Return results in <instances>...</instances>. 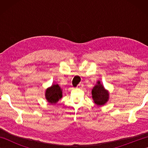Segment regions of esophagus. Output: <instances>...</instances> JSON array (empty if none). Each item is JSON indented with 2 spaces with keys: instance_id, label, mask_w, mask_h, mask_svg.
Returning a JSON list of instances; mask_svg holds the SVG:
<instances>
[{
  "instance_id": "34e87169",
  "label": "esophagus",
  "mask_w": 148,
  "mask_h": 148,
  "mask_svg": "<svg viewBox=\"0 0 148 148\" xmlns=\"http://www.w3.org/2000/svg\"><path fill=\"white\" fill-rule=\"evenodd\" d=\"M82 87H83V84L81 83H79V84H77V88H82Z\"/></svg>"
}]
</instances>
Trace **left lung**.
<instances>
[{
	"label": "left lung",
	"mask_w": 148,
	"mask_h": 148,
	"mask_svg": "<svg viewBox=\"0 0 148 148\" xmlns=\"http://www.w3.org/2000/svg\"><path fill=\"white\" fill-rule=\"evenodd\" d=\"M97 83L92 90V99L97 106H103L108 101L109 92L100 83V81H97Z\"/></svg>",
	"instance_id": "8db88e82"
}]
</instances>
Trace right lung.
<instances>
[{"mask_svg": "<svg viewBox=\"0 0 148 148\" xmlns=\"http://www.w3.org/2000/svg\"><path fill=\"white\" fill-rule=\"evenodd\" d=\"M45 97L49 103L55 104L62 97V90L58 84H53L46 89Z\"/></svg>", "mask_w": 148, "mask_h": 148, "instance_id": "right-lung-1", "label": "right lung"}]
</instances>
